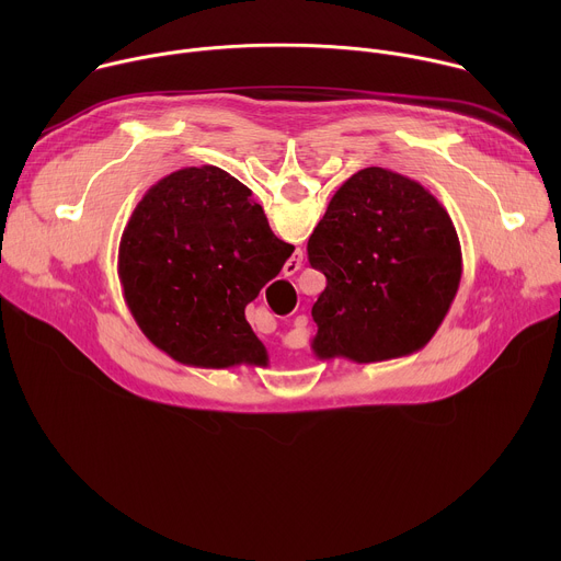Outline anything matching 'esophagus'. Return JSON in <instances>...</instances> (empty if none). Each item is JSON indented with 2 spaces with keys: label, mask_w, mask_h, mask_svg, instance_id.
Masks as SVG:
<instances>
[{
  "label": "esophagus",
  "mask_w": 561,
  "mask_h": 561,
  "mask_svg": "<svg viewBox=\"0 0 561 561\" xmlns=\"http://www.w3.org/2000/svg\"><path fill=\"white\" fill-rule=\"evenodd\" d=\"M299 266H301V253H299L297 257H293V260H288V262H286V266H284V273H286V275H293V273H295Z\"/></svg>",
  "instance_id": "1"
}]
</instances>
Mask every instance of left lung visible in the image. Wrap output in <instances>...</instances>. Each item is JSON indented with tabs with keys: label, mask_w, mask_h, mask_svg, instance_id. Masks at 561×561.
Wrapping results in <instances>:
<instances>
[{
	"label": "left lung",
	"mask_w": 561,
	"mask_h": 561,
	"mask_svg": "<svg viewBox=\"0 0 561 561\" xmlns=\"http://www.w3.org/2000/svg\"><path fill=\"white\" fill-rule=\"evenodd\" d=\"M308 262L327 275L312 306L317 359L370 364L422 351L461 279L446 208L420 182L379 167L333 195L308 239Z\"/></svg>",
	"instance_id": "8db88e82"
}]
</instances>
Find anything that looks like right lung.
<instances>
[{
	"mask_svg": "<svg viewBox=\"0 0 561 561\" xmlns=\"http://www.w3.org/2000/svg\"><path fill=\"white\" fill-rule=\"evenodd\" d=\"M293 251L242 182L191 167L159 180L135 206L117 273L137 327L175 362L264 364L244 310Z\"/></svg>",
	"mask_w": 561,
	"mask_h": 561,
	"instance_id": "obj_1",
	"label": "right lung"
}]
</instances>
